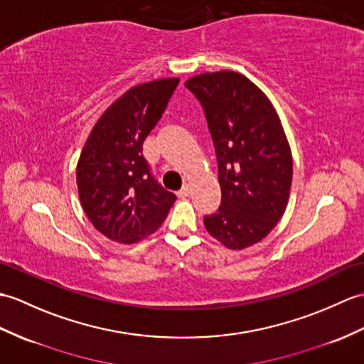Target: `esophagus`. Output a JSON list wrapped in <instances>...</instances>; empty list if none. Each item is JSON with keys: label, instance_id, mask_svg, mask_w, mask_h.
<instances>
[{"label": "esophagus", "instance_id": "obj_1", "mask_svg": "<svg viewBox=\"0 0 364 364\" xmlns=\"http://www.w3.org/2000/svg\"><path fill=\"white\" fill-rule=\"evenodd\" d=\"M189 193H191V186L186 184V186H183V188L178 191V197L186 198V197H189Z\"/></svg>", "mask_w": 364, "mask_h": 364}]
</instances>
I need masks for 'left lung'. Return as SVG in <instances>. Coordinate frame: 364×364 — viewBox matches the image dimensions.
<instances>
[{
    "instance_id": "obj_1",
    "label": "left lung",
    "mask_w": 364,
    "mask_h": 364,
    "mask_svg": "<svg viewBox=\"0 0 364 364\" xmlns=\"http://www.w3.org/2000/svg\"><path fill=\"white\" fill-rule=\"evenodd\" d=\"M205 112L214 142L222 203L205 228L226 248L257 243L289 203L293 159L268 97L245 75L218 71L184 83Z\"/></svg>"
}]
</instances>
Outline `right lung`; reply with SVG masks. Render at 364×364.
<instances>
[{"instance_id": "add662e5", "label": "right lung", "mask_w": 364, "mask_h": 364, "mask_svg": "<svg viewBox=\"0 0 364 364\" xmlns=\"http://www.w3.org/2000/svg\"><path fill=\"white\" fill-rule=\"evenodd\" d=\"M180 79L133 87L99 117L77 163V189L90 222L105 237L134 243L155 232L176 196L166 191L142 155Z\"/></svg>"}]
</instances>
